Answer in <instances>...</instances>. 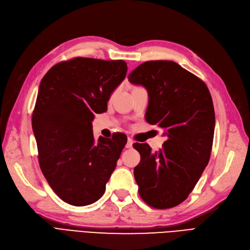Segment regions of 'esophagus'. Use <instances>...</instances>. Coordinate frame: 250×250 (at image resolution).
I'll list each match as a JSON object with an SVG mask.
<instances>
[{"label":"esophagus","mask_w":250,"mask_h":250,"mask_svg":"<svg viewBox=\"0 0 250 250\" xmlns=\"http://www.w3.org/2000/svg\"><path fill=\"white\" fill-rule=\"evenodd\" d=\"M133 144V140L131 138L127 139V143H126V148H131Z\"/></svg>","instance_id":"obj_1"}]
</instances>
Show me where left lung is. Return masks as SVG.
I'll return each instance as SVG.
<instances>
[{"mask_svg": "<svg viewBox=\"0 0 250 250\" xmlns=\"http://www.w3.org/2000/svg\"><path fill=\"white\" fill-rule=\"evenodd\" d=\"M128 81L145 87L149 98L146 121L164 130L159 151L134 143L141 161L134 167L139 193L149 206L181 204L192 191L210 158L214 109L206 84L172 61H148Z\"/></svg>", "mask_w": 250, "mask_h": 250, "instance_id": "1", "label": "left lung"}]
</instances>
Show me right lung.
<instances>
[{"mask_svg":"<svg viewBox=\"0 0 250 250\" xmlns=\"http://www.w3.org/2000/svg\"><path fill=\"white\" fill-rule=\"evenodd\" d=\"M126 72L122 60L75 58L51 67L40 83L32 113L40 167L70 205L86 206L102 197L126 145L123 133L98 142L92 133L94 114L107 110Z\"/></svg>","mask_w":250,"mask_h":250,"instance_id":"1","label":"right lung"}]
</instances>
